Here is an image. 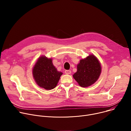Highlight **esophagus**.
Wrapping results in <instances>:
<instances>
[{
  "mask_svg": "<svg viewBox=\"0 0 131 131\" xmlns=\"http://www.w3.org/2000/svg\"><path fill=\"white\" fill-rule=\"evenodd\" d=\"M71 71L70 70H66L65 71V73H66V74H70L71 73Z\"/></svg>",
  "mask_w": 131,
  "mask_h": 131,
  "instance_id": "esophagus-1",
  "label": "esophagus"
}]
</instances>
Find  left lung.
I'll use <instances>...</instances> for the list:
<instances>
[{
    "label": "left lung",
    "instance_id": "8db88e82",
    "mask_svg": "<svg viewBox=\"0 0 131 131\" xmlns=\"http://www.w3.org/2000/svg\"><path fill=\"white\" fill-rule=\"evenodd\" d=\"M101 71L99 61L94 55L91 54L80 61L77 65V71L73 74V77L80 86L88 87L98 80Z\"/></svg>",
    "mask_w": 131,
    "mask_h": 131
}]
</instances>
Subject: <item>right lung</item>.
<instances>
[{
    "label": "right lung",
    "mask_w": 131,
    "mask_h": 131,
    "mask_svg": "<svg viewBox=\"0 0 131 131\" xmlns=\"http://www.w3.org/2000/svg\"><path fill=\"white\" fill-rule=\"evenodd\" d=\"M62 74L53 65L52 59L45 56L39 57L32 68V75L36 83L47 90L57 86Z\"/></svg>",
    "instance_id": "1"
}]
</instances>
